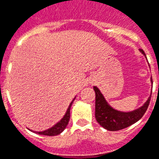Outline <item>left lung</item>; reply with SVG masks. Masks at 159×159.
I'll return each instance as SVG.
<instances>
[{
  "label": "left lung",
  "mask_w": 159,
  "mask_h": 159,
  "mask_svg": "<svg viewBox=\"0 0 159 159\" xmlns=\"http://www.w3.org/2000/svg\"><path fill=\"white\" fill-rule=\"evenodd\" d=\"M139 51L144 57H146L143 49H139ZM151 81L152 83V78ZM93 89L96 93V110H95L96 119L102 127L111 131L125 129L129 127V125L135 124L136 122H138L143 116L145 111H147L152 97L151 95L147 101L143 103V106H141L139 109L129 112H124L113 109L107 102L105 98L98 87L94 86Z\"/></svg>",
  "instance_id": "8db88e82"
}]
</instances>
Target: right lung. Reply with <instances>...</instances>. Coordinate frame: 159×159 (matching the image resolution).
I'll return each mask as SVG.
<instances>
[{
  "instance_id": "obj_1",
  "label": "right lung",
  "mask_w": 159,
  "mask_h": 159,
  "mask_svg": "<svg viewBox=\"0 0 159 159\" xmlns=\"http://www.w3.org/2000/svg\"><path fill=\"white\" fill-rule=\"evenodd\" d=\"M75 98L72 100L70 104L69 105V108H68V110L66 111L65 115L63 116V117L61 118V120L57 123V125H55L53 127L46 129V130H43V131H34V132H36V133L40 134V135H44V136H57V135H59L60 133H61L66 128V126L69 124V121H70V107L73 102H74Z\"/></svg>"
}]
</instances>
